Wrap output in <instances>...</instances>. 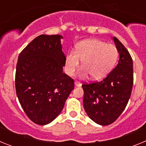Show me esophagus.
Wrapping results in <instances>:
<instances>
[{
    "mask_svg": "<svg viewBox=\"0 0 146 146\" xmlns=\"http://www.w3.org/2000/svg\"><path fill=\"white\" fill-rule=\"evenodd\" d=\"M74 86H75V87H80L82 84H81V82H78V81H75L74 82Z\"/></svg>",
    "mask_w": 146,
    "mask_h": 146,
    "instance_id": "obj_1",
    "label": "esophagus"
}]
</instances>
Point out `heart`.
Instances as JSON below:
<instances>
[{
	"label": "heart",
	"instance_id": "heart-1",
	"mask_svg": "<svg viewBox=\"0 0 146 146\" xmlns=\"http://www.w3.org/2000/svg\"><path fill=\"white\" fill-rule=\"evenodd\" d=\"M118 51L114 45L108 44L99 39L89 38L78 42L75 52H69L66 56L65 71L72 76L82 60L80 77L90 74L94 80L102 79L111 72L116 64Z\"/></svg>",
	"mask_w": 146,
	"mask_h": 146
}]
</instances>
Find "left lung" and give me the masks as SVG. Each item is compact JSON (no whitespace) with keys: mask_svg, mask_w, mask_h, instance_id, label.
<instances>
[{"mask_svg":"<svg viewBox=\"0 0 146 146\" xmlns=\"http://www.w3.org/2000/svg\"><path fill=\"white\" fill-rule=\"evenodd\" d=\"M114 41L119 61L101 82L83 84V106L88 117L102 126L113 123L123 113L133 86V61L128 50L116 37Z\"/></svg>","mask_w":146,"mask_h":146,"instance_id":"1","label":"left lung"}]
</instances>
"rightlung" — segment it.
I'll return each instance as SVG.
<instances>
[{"label":"right lung","instance_id":"right-lung-1","mask_svg":"<svg viewBox=\"0 0 146 146\" xmlns=\"http://www.w3.org/2000/svg\"><path fill=\"white\" fill-rule=\"evenodd\" d=\"M62 38L61 35H40L18 57L17 96L27 116L38 125L48 124L58 116L74 89V80L63 72Z\"/></svg>","mask_w":146,"mask_h":146}]
</instances>
